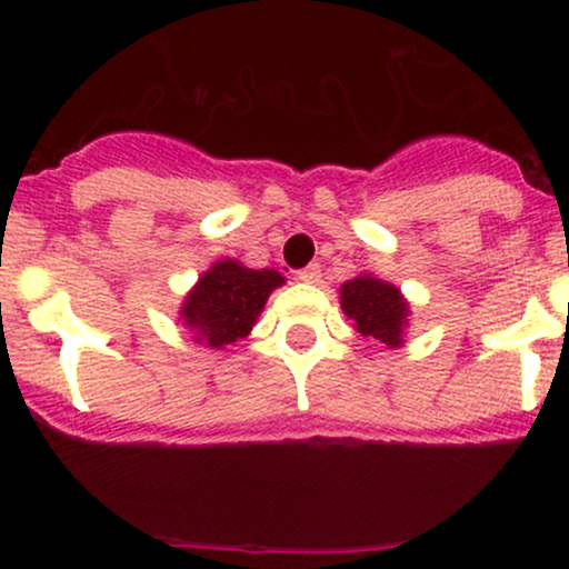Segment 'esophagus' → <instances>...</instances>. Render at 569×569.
Returning a JSON list of instances; mask_svg holds the SVG:
<instances>
[{"instance_id": "34e87169", "label": "esophagus", "mask_w": 569, "mask_h": 569, "mask_svg": "<svg viewBox=\"0 0 569 569\" xmlns=\"http://www.w3.org/2000/svg\"><path fill=\"white\" fill-rule=\"evenodd\" d=\"M297 278L302 280V283H318V280H321V267H318V264H307L305 270L297 272Z\"/></svg>"}]
</instances>
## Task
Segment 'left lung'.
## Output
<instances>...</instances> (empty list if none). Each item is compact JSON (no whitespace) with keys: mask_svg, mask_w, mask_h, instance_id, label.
<instances>
[{"mask_svg":"<svg viewBox=\"0 0 569 569\" xmlns=\"http://www.w3.org/2000/svg\"><path fill=\"white\" fill-rule=\"evenodd\" d=\"M339 305L358 335L369 337L371 342L388 350L403 345L411 310L398 286L371 276V272H361V276L345 280L339 289Z\"/></svg>","mask_w":569,"mask_h":569,"instance_id":"8db88e82","label":"left lung"}]
</instances>
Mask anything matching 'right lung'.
<instances>
[{"label": "right lung", "mask_w": 569, "mask_h": 569, "mask_svg": "<svg viewBox=\"0 0 569 569\" xmlns=\"http://www.w3.org/2000/svg\"><path fill=\"white\" fill-rule=\"evenodd\" d=\"M278 270H251L238 259H219L198 278L179 307V323L194 345L224 350L251 335L270 293L283 286Z\"/></svg>", "instance_id": "obj_1"}]
</instances>
